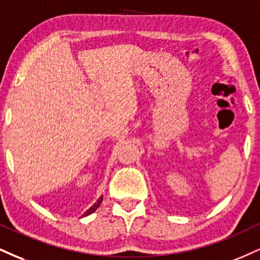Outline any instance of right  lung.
Instances as JSON below:
<instances>
[{
  "mask_svg": "<svg viewBox=\"0 0 260 260\" xmlns=\"http://www.w3.org/2000/svg\"><path fill=\"white\" fill-rule=\"evenodd\" d=\"M102 201H103V196H102V198H99L98 201H96V202L94 203V205H93L92 207H90V208L88 209V211H86V213H84V214L82 215V217H86V215H89V214H92L93 212H94L95 209L99 207V206H100V203H102Z\"/></svg>",
  "mask_w": 260,
  "mask_h": 260,
  "instance_id": "right-lung-1",
  "label": "right lung"
}]
</instances>
